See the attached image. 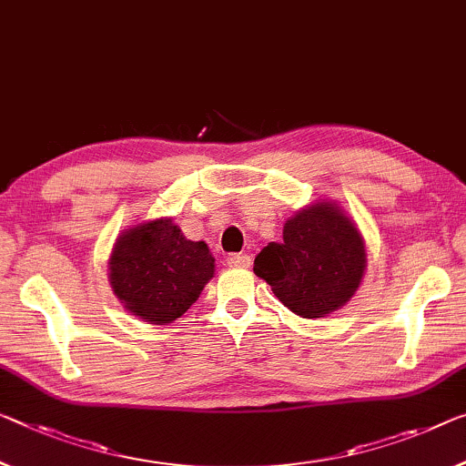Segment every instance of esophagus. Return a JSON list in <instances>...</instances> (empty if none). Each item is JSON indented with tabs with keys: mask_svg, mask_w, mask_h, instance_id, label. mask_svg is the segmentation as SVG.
Returning <instances> with one entry per match:
<instances>
[{
	"mask_svg": "<svg viewBox=\"0 0 466 466\" xmlns=\"http://www.w3.org/2000/svg\"><path fill=\"white\" fill-rule=\"evenodd\" d=\"M227 264L233 268H249V264H252V258L248 254H231L227 258Z\"/></svg>",
	"mask_w": 466,
	"mask_h": 466,
	"instance_id": "1",
	"label": "esophagus"
}]
</instances>
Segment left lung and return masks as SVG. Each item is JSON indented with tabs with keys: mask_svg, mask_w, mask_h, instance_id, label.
Segmentation results:
<instances>
[{
	"mask_svg": "<svg viewBox=\"0 0 466 466\" xmlns=\"http://www.w3.org/2000/svg\"><path fill=\"white\" fill-rule=\"evenodd\" d=\"M367 270V246L346 210L319 199L285 220L283 241H270L254 273L279 302L302 319H323L354 298Z\"/></svg>",
	"mask_w": 466,
	"mask_h": 466,
	"instance_id": "left-lung-1",
	"label": "left lung"
}]
</instances>
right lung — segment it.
<instances>
[{"mask_svg":"<svg viewBox=\"0 0 466 466\" xmlns=\"http://www.w3.org/2000/svg\"><path fill=\"white\" fill-rule=\"evenodd\" d=\"M110 285L127 312L149 325L183 317L214 277L206 241H191L173 218H154L125 228L114 241Z\"/></svg>","mask_w":466,"mask_h":466,"instance_id":"obj_1","label":"right lung"}]
</instances>
